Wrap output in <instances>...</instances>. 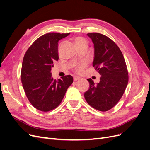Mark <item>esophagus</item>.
Listing matches in <instances>:
<instances>
[{
    "instance_id": "34e87169",
    "label": "esophagus",
    "mask_w": 150,
    "mask_h": 150,
    "mask_svg": "<svg viewBox=\"0 0 150 150\" xmlns=\"http://www.w3.org/2000/svg\"><path fill=\"white\" fill-rule=\"evenodd\" d=\"M73 79H74V81H78V80L81 79V78H79V77H78V76H74Z\"/></svg>"
}]
</instances>
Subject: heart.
Here are the masks:
<instances>
[{"label":"heart","instance_id":"obj_1","mask_svg":"<svg viewBox=\"0 0 150 150\" xmlns=\"http://www.w3.org/2000/svg\"><path fill=\"white\" fill-rule=\"evenodd\" d=\"M86 42V40L84 38H77L75 40V42H76V45L81 43V42ZM84 66H85V64L84 62L81 63V64H79L78 66H77L76 71L78 72H81L83 71Z\"/></svg>","mask_w":150,"mask_h":150}]
</instances>
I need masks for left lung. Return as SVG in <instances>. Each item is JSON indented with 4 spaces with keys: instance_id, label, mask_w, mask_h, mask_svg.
<instances>
[{
    "instance_id": "8db88e82",
    "label": "left lung",
    "mask_w": 150,
    "mask_h": 150,
    "mask_svg": "<svg viewBox=\"0 0 150 150\" xmlns=\"http://www.w3.org/2000/svg\"><path fill=\"white\" fill-rule=\"evenodd\" d=\"M87 35L94 44L93 66L101 77L98 83L87 79L90 87L84 98L94 109L107 111L116 105L125 93L128 83V70L123 55L114 41L99 33Z\"/></svg>"
}]
</instances>
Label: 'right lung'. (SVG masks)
<instances>
[{
	"label": "right lung",
	"instance_id": "obj_1",
	"mask_svg": "<svg viewBox=\"0 0 150 150\" xmlns=\"http://www.w3.org/2000/svg\"><path fill=\"white\" fill-rule=\"evenodd\" d=\"M70 33H49L40 36L26 51L21 69V81L29 101L41 111H49L61 103L73 83L71 75L54 79L53 62L58 61V42Z\"/></svg>",
	"mask_w": 150,
	"mask_h": 150
}]
</instances>
